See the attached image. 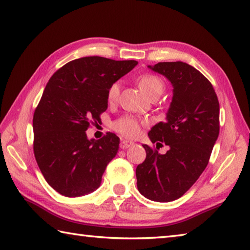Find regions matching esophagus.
Segmentation results:
<instances>
[{
	"label": "esophagus",
	"mask_w": 250,
	"mask_h": 250,
	"mask_svg": "<svg viewBox=\"0 0 250 250\" xmlns=\"http://www.w3.org/2000/svg\"><path fill=\"white\" fill-rule=\"evenodd\" d=\"M132 145H133V143L130 142V141L121 140V142H120V148H121V149H126V148L131 147Z\"/></svg>",
	"instance_id": "obj_1"
}]
</instances>
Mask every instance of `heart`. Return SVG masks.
Returning <instances> with one entry per match:
<instances>
[{"label": "heart", "mask_w": 250, "mask_h": 250, "mask_svg": "<svg viewBox=\"0 0 250 250\" xmlns=\"http://www.w3.org/2000/svg\"><path fill=\"white\" fill-rule=\"evenodd\" d=\"M139 86L148 98L152 95H160L164 89V83L160 77L153 74H144L139 77ZM120 93V84L119 83H114L110 84L107 91V101L109 103H115L119 98ZM142 121L135 117L125 116L117 119L113 124V128L118 133L130 139L139 136L141 132Z\"/></svg>", "instance_id": "1"}]
</instances>
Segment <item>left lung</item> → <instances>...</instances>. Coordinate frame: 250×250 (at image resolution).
Wrapping results in <instances>:
<instances>
[{
  "label": "left lung",
  "mask_w": 250,
  "mask_h": 250,
  "mask_svg": "<svg viewBox=\"0 0 250 250\" xmlns=\"http://www.w3.org/2000/svg\"><path fill=\"white\" fill-rule=\"evenodd\" d=\"M171 82L173 98L164 122L148 133L164 155L143 145L146 159L136 167L137 189L151 201L171 202L191 188L209 161L219 135V102L208 79L185 62L148 65Z\"/></svg>",
  "instance_id": "obj_1"
}]
</instances>
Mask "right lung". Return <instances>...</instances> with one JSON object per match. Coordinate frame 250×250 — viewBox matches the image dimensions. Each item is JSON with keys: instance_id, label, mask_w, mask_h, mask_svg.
Masks as SVG:
<instances>
[{"instance_id": "add662e5", "label": "right lung", "mask_w": 250, "mask_h": 250, "mask_svg": "<svg viewBox=\"0 0 250 250\" xmlns=\"http://www.w3.org/2000/svg\"><path fill=\"white\" fill-rule=\"evenodd\" d=\"M135 60L83 57L58 70L47 83L33 116V150L46 182L60 194L76 198L97 190L107 164L119 149V137L86 134L90 121L107 109L110 84Z\"/></svg>"}]
</instances>
